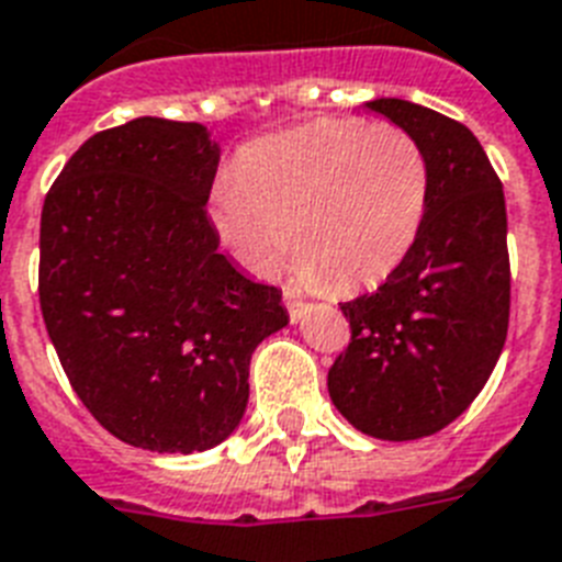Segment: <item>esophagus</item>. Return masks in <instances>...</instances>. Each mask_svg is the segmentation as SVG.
I'll return each instance as SVG.
<instances>
[{
	"label": "esophagus",
	"mask_w": 562,
	"mask_h": 562,
	"mask_svg": "<svg viewBox=\"0 0 562 562\" xmlns=\"http://www.w3.org/2000/svg\"><path fill=\"white\" fill-rule=\"evenodd\" d=\"M282 303H285V308H289V317L291 321H300V317H303V308H305V303L303 300H300V296H296V291H291V289H282Z\"/></svg>",
	"instance_id": "esophagus-1"
}]
</instances>
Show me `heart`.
<instances>
[{
  "label": "heart",
  "instance_id": "b5f03b06",
  "mask_svg": "<svg viewBox=\"0 0 562 562\" xmlns=\"http://www.w3.org/2000/svg\"><path fill=\"white\" fill-rule=\"evenodd\" d=\"M430 187L427 153L407 130L321 117L241 147L231 178L213 190L210 218L248 271L271 273L291 236L300 280L355 291L409 257Z\"/></svg>",
  "mask_w": 562,
  "mask_h": 562
}]
</instances>
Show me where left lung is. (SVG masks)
I'll list each match as a JSON object with an SVG mask.
<instances>
[{
    "instance_id": "8db88e82",
    "label": "left lung",
    "mask_w": 562,
    "mask_h": 562,
    "mask_svg": "<svg viewBox=\"0 0 562 562\" xmlns=\"http://www.w3.org/2000/svg\"><path fill=\"white\" fill-rule=\"evenodd\" d=\"M415 135L430 161V210L409 257L340 305L349 346L328 369L337 413L386 441L432 436L494 372L510 314L503 181L464 123L381 98L367 103Z\"/></svg>"
}]
</instances>
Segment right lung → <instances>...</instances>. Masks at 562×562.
<instances>
[{"label":"right lung","instance_id":"1","mask_svg":"<svg viewBox=\"0 0 562 562\" xmlns=\"http://www.w3.org/2000/svg\"><path fill=\"white\" fill-rule=\"evenodd\" d=\"M202 123L138 117L91 135L40 218V308L63 372L100 427L153 453L225 441L250 355L289 323L277 285L218 254Z\"/></svg>","mask_w":562,"mask_h":562}]
</instances>
